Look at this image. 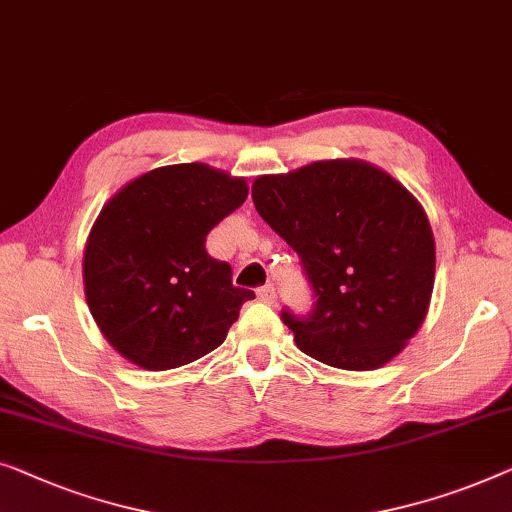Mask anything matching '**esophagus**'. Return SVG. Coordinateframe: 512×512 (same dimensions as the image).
<instances>
[{
  "mask_svg": "<svg viewBox=\"0 0 512 512\" xmlns=\"http://www.w3.org/2000/svg\"><path fill=\"white\" fill-rule=\"evenodd\" d=\"M256 295H258V300L265 302V305H272V302L277 300V291H274L272 284L258 286V288H256Z\"/></svg>",
  "mask_w": 512,
  "mask_h": 512,
  "instance_id": "34e87169",
  "label": "esophagus"
}]
</instances>
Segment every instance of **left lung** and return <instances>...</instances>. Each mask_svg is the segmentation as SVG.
I'll return each mask as SVG.
<instances>
[{"label":"left lung","mask_w":512,"mask_h":512,"mask_svg":"<svg viewBox=\"0 0 512 512\" xmlns=\"http://www.w3.org/2000/svg\"><path fill=\"white\" fill-rule=\"evenodd\" d=\"M251 198L300 256L316 298L305 316L281 309L300 351L353 372L395 358L434 288V235L416 198L381 168L346 159L258 177Z\"/></svg>","instance_id":"left-lung-1"}]
</instances>
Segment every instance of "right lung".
Masks as SVG:
<instances>
[{"label": "right lung", "instance_id": "1", "mask_svg": "<svg viewBox=\"0 0 512 512\" xmlns=\"http://www.w3.org/2000/svg\"><path fill=\"white\" fill-rule=\"evenodd\" d=\"M249 189L205 164L154 168L103 207L85 247L87 305L115 351L164 372L203 358L226 339L254 291L233 286L207 233Z\"/></svg>", "mask_w": 512, "mask_h": 512}]
</instances>
